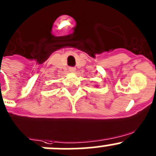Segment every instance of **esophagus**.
<instances>
[{
	"label": "esophagus",
	"instance_id": "obj_1",
	"mask_svg": "<svg viewBox=\"0 0 156 156\" xmlns=\"http://www.w3.org/2000/svg\"><path fill=\"white\" fill-rule=\"evenodd\" d=\"M75 70H76V69H75V68H74V67H70V68H69V71H70L71 72H74Z\"/></svg>",
	"mask_w": 156,
	"mask_h": 156
}]
</instances>
